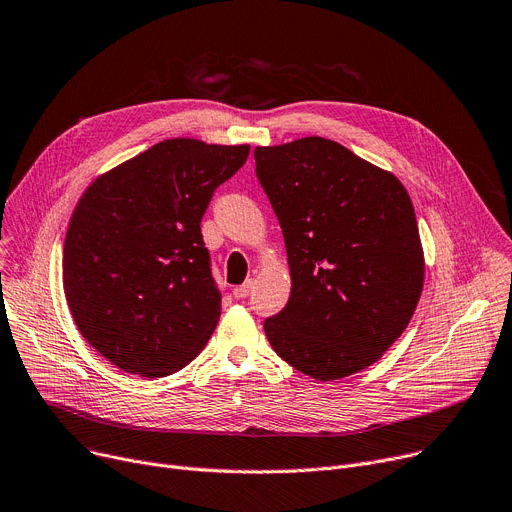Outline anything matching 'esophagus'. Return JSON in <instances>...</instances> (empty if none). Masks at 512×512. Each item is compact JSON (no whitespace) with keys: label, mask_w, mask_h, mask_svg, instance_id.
<instances>
[{"label":"esophagus","mask_w":512,"mask_h":512,"mask_svg":"<svg viewBox=\"0 0 512 512\" xmlns=\"http://www.w3.org/2000/svg\"><path fill=\"white\" fill-rule=\"evenodd\" d=\"M253 286H255V282L253 280H247L245 284H240V286H236L232 292H234V297L236 299H247L249 294L253 292Z\"/></svg>","instance_id":"esophagus-1"}]
</instances>
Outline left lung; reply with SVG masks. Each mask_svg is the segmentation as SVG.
<instances>
[{"mask_svg": "<svg viewBox=\"0 0 512 512\" xmlns=\"http://www.w3.org/2000/svg\"><path fill=\"white\" fill-rule=\"evenodd\" d=\"M253 153L292 284L265 336L309 378L342 380L378 361L419 303L425 259L411 197L392 172L324 137Z\"/></svg>", "mask_w": 512, "mask_h": 512, "instance_id": "left-lung-1", "label": "left lung"}]
</instances>
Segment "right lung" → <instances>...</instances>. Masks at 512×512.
I'll list each match as a JSON object with an SVG mask.
<instances>
[{
	"instance_id": "right-lung-1",
	"label": "right lung",
	"mask_w": 512,
	"mask_h": 512,
	"mask_svg": "<svg viewBox=\"0 0 512 512\" xmlns=\"http://www.w3.org/2000/svg\"><path fill=\"white\" fill-rule=\"evenodd\" d=\"M249 145L161 141L99 174L64 240V292L78 332L126 373L164 378L191 363L222 313L201 218Z\"/></svg>"
}]
</instances>
